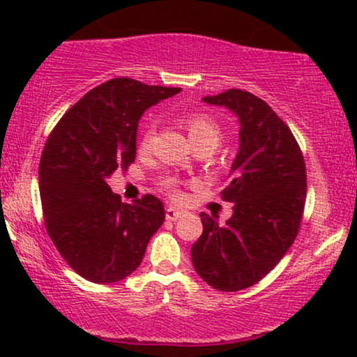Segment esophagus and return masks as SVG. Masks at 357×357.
Instances as JSON below:
<instances>
[{
	"label": "esophagus",
	"mask_w": 357,
	"mask_h": 357,
	"mask_svg": "<svg viewBox=\"0 0 357 357\" xmlns=\"http://www.w3.org/2000/svg\"><path fill=\"white\" fill-rule=\"evenodd\" d=\"M183 215H184V211L183 210H178V208H174V206H167L166 208V218L167 220L176 221V220L181 218Z\"/></svg>",
	"instance_id": "34e87169"
}]
</instances>
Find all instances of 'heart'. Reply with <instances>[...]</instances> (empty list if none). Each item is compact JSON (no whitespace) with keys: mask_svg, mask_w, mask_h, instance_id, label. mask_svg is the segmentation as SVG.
Masks as SVG:
<instances>
[{"mask_svg":"<svg viewBox=\"0 0 357 357\" xmlns=\"http://www.w3.org/2000/svg\"><path fill=\"white\" fill-rule=\"evenodd\" d=\"M183 126L188 130V136H190L191 142L195 146L208 144L215 147L220 142L221 137V127L218 122L213 119L210 114L204 112H190L183 117ZM153 141V124L146 122L142 126L141 134H139V149L147 151ZM162 191H166L171 198L179 199L181 198V190H179V181L174 176H165L159 181Z\"/></svg>","mask_w":357,"mask_h":357,"instance_id":"obj_1","label":"heart"}]
</instances>
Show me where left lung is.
<instances>
[{
    "mask_svg": "<svg viewBox=\"0 0 357 357\" xmlns=\"http://www.w3.org/2000/svg\"><path fill=\"white\" fill-rule=\"evenodd\" d=\"M203 100L236 114L240 147L231 183L221 191L235 203L231 218L218 225L202 213L191 260L213 289L236 292L260 282L292 247L304 215L305 162L292 130L265 100L240 89Z\"/></svg>",
    "mask_w": 357,
    "mask_h": 357,
    "instance_id": "1",
    "label": "left lung"
}]
</instances>
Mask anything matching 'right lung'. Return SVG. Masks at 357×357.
Here are the masks:
<instances>
[{
    "label": "right lung",
    "instance_id": "obj_1",
    "mask_svg": "<svg viewBox=\"0 0 357 357\" xmlns=\"http://www.w3.org/2000/svg\"><path fill=\"white\" fill-rule=\"evenodd\" d=\"M181 89L119 77L92 89L53 127L40 159L45 228L63 260L93 284H112L136 270L165 204L144 195L121 202L107 178L136 159L139 119Z\"/></svg>",
    "mask_w": 357,
    "mask_h": 357
}]
</instances>
